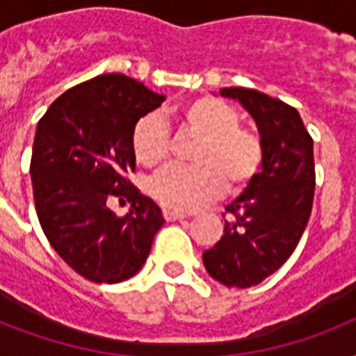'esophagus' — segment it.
<instances>
[{"instance_id": "obj_1", "label": "esophagus", "mask_w": 356, "mask_h": 356, "mask_svg": "<svg viewBox=\"0 0 356 356\" xmlns=\"http://www.w3.org/2000/svg\"><path fill=\"white\" fill-rule=\"evenodd\" d=\"M162 214H164V218H166V222H175V220H183V218H186V214H184V212L172 211V209H164V211H162Z\"/></svg>"}]
</instances>
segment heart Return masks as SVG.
<instances>
[{
    "label": "heart",
    "instance_id": "obj_1",
    "mask_svg": "<svg viewBox=\"0 0 356 356\" xmlns=\"http://www.w3.org/2000/svg\"><path fill=\"white\" fill-rule=\"evenodd\" d=\"M177 122L200 138L192 161L195 166H172L153 177L149 194L162 207L190 212L218 200L229 184L242 192L253 183L264 164V144L254 131L238 125L231 105L212 96L195 97L177 111ZM140 164L156 168L170 156V131L156 114L140 118L131 134Z\"/></svg>",
    "mask_w": 356,
    "mask_h": 356
}]
</instances>
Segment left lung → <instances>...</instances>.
<instances>
[{"label":"left lung","instance_id":"1","mask_svg":"<svg viewBox=\"0 0 356 356\" xmlns=\"http://www.w3.org/2000/svg\"><path fill=\"white\" fill-rule=\"evenodd\" d=\"M223 97L238 99L257 123L264 144L259 175L225 211L223 236L203 253L212 279L249 288L281 268L301 240L314 201V147L293 107L259 90L231 86Z\"/></svg>","mask_w":356,"mask_h":356}]
</instances>
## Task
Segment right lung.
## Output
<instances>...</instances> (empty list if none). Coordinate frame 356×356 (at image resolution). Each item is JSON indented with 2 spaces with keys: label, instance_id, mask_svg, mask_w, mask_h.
<instances>
[{
  "label": "right lung",
  "instance_id": "add662e5",
  "mask_svg": "<svg viewBox=\"0 0 356 356\" xmlns=\"http://www.w3.org/2000/svg\"><path fill=\"white\" fill-rule=\"evenodd\" d=\"M166 97L122 74L58 96L36 125L31 179L42 231L60 259L92 282H122L144 266L164 218L127 179L134 125ZM131 203L116 217L108 201Z\"/></svg>",
  "mask_w": 356,
  "mask_h": 356
}]
</instances>
